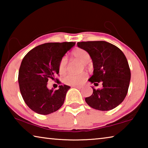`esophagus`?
Segmentation results:
<instances>
[{
    "label": "esophagus",
    "mask_w": 148,
    "mask_h": 148,
    "mask_svg": "<svg viewBox=\"0 0 148 148\" xmlns=\"http://www.w3.org/2000/svg\"><path fill=\"white\" fill-rule=\"evenodd\" d=\"M72 87H74V88H77V89H81L82 86H72Z\"/></svg>",
    "instance_id": "esophagus-1"
}]
</instances>
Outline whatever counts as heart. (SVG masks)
<instances>
[{
	"mask_svg": "<svg viewBox=\"0 0 148 148\" xmlns=\"http://www.w3.org/2000/svg\"><path fill=\"white\" fill-rule=\"evenodd\" d=\"M72 56L78 61L83 62L85 67L88 66V61L90 60V56L88 52L84 49L77 48L72 53ZM67 58L66 56L62 57L59 63V71L61 74H64L66 70ZM87 74L86 72L80 74H68L64 77L63 82L65 84L69 86H78L81 85L87 79Z\"/></svg>",
	"mask_w": 148,
	"mask_h": 148,
	"instance_id": "1",
	"label": "heart"
}]
</instances>
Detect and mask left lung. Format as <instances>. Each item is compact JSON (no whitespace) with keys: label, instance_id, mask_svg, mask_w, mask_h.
I'll list each match as a JSON object with an SVG mask.
<instances>
[{"label":"left lung","instance_id":"1","mask_svg":"<svg viewBox=\"0 0 148 148\" xmlns=\"http://www.w3.org/2000/svg\"><path fill=\"white\" fill-rule=\"evenodd\" d=\"M88 52L93 64V74L89 81L102 88L93 89L85 100L89 106L101 111L115 108L123 101L128 92L131 71L126 57L117 46L105 41L77 42Z\"/></svg>","mask_w":148,"mask_h":148}]
</instances>
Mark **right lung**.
Instances as JSON below:
<instances>
[{"instance_id": "1", "label": "right lung", "mask_w": 148, "mask_h": 148, "mask_svg": "<svg viewBox=\"0 0 148 148\" xmlns=\"http://www.w3.org/2000/svg\"><path fill=\"white\" fill-rule=\"evenodd\" d=\"M76 42H50L35 47L22 60L19 70V89L25 102L32 111L42 115L56 112L63 104L71 87L59 86L49 90V79L59 75V63L64 54ZM57 83L61 82L56 78Z\"/></svg>"}]
</instances>
